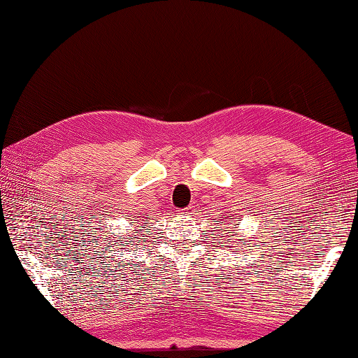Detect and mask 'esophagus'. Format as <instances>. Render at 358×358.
<instances>
[{
	"label": "esophagus",
	"mask_w": 358,
	"mask_h": 358,
	"mask_svg": "<svg viewBox=\"0 0 358 358\" xmlns=\"http://www.w3.org/2000/svg\"><path fill=\"white\" fill-rule=\"evenodd\" d=\"M193 212H194V207L193 206L187 207V208H184V210H182V213H193Z\"/></svg>",
	"instance_id": "34e87169"
}]
</instances>
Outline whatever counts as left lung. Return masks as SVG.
Here are the masks:
<instances>
[{
  "mask_svg": "<svg viewBox=\"0 0 358 358\" xmlns=\"http://www.w3.org/2000/svg\"><path fill=\"white\" fill-rule=\"evenodd\" d=\"M232 220V218H231ZM222 222H224V221H222ZM229 234H232V232H229ZM229 237H234V235H229Z\"/></svg>",
  "mask_w": 358,
  "mask_h": 358,
  "instance_id": "1",
  "label": "left lung"
}]
</instances>
